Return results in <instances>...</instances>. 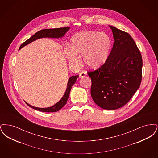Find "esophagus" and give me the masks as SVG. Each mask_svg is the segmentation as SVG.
<instances>
[{
	"mask_svg": "<svg viewBox=\"0 0 158 158\" xmlns=\"http://www.w3.org/2000/svg\"><path fill=\"white\" fill-rule=\"evenodd\" d=\"M86 76V72H81L80 73V74H79V76H80V77H85Z\"/></svg>",
	"mask_w": 158,
	"mask_h": 158,
	"instance_id": "obj_1",
	"label": "esophagus"
}]
</instances>
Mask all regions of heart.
Listing matches in <instances>:
<instances>
[{"instance_id": "obj_1", "label": "heart", "mask_w": 158, "mask_h": 158, "mask_svg": "<svg viewBox=\"0 0 158 158\" xmlns=\"http://www.w3.org/2000/svg\"><path fill=\"white\" fill-rule=\"evenodd\" d=\"M111 45V38L105 32L86 31L74 35L71 40V47L67 46L64 52L70 62L80 63L83 55L86 66L96 69L107 60Z\"/></svg>"}]
</instances>
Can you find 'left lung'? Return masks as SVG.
Here are the masks:
<instances>
[{"label": "left lung", "instance_id": "left-lung-1", "mask_svg": "<svg viewBox=\"0 0 158 158\" xmlns=\"http://www.w3.org/2000/svg\"><path fill=\"white\" fill-rule=\"evenodd\" d=\"M114 42L104 64L88 75L95 103L105 110L126 105L139 89L142 78V57L130 35L110 26Z\"/></svg>", "mask_w": 158, "mask_h": 158}]
</instances>
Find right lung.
<instances>
[{
	"mask_svg": "<svg viewBox=\"0 0 158 158\" xmlns=\"http://www.w3.org/2000/svg\"><path fill=\"white\" fill-rule=\"evenodd\" d=\"M69 27H63V28H54V29H44L42 30L39 31L37 32L34 35H33L28 40L23 42V44L21 45L19 49L21 48L24 45H27L30 43L32 41H35V40L40 38L51 37V38H61L62 37L65 33L69 30ZM78 77V75L73 76L70 77L68 81V85L66 92L63 96V97L61 98L60 101L56 103L55 105H53L50 107L47 108H38L35 107L32 105L28 104L25 102V103L28 105L29 106L31 107L33 109H35L38 111H42V112H47V113H52V112H56L59 111L60 109L64 106L68 101V98L69 97L70 92L71 90L72 86L73 85V84L75 83L77 78Z\"/></svg>",
	"mask_w": 158,
	"mask_h": 158,
	"instance_id": "add662e5",
	"label": "right lung"
}]
</instances>
